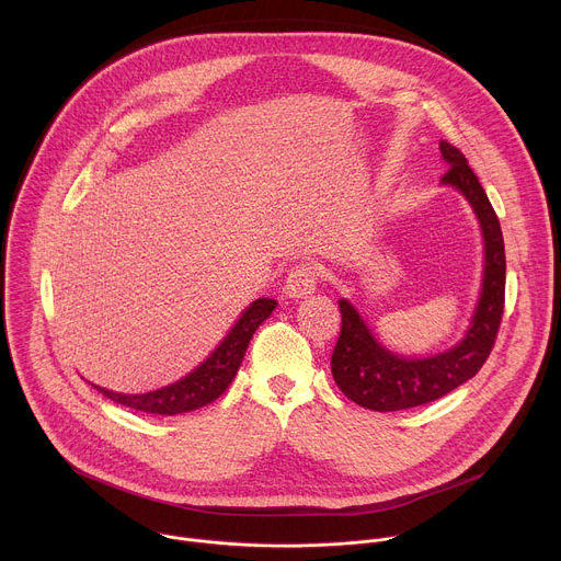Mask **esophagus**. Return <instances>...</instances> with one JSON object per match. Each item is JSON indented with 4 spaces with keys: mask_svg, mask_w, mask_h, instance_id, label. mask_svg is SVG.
<instances>
[{
    "mask_svg": "<svg viewBox=\"0 0 561 561\" xmlns=\"http://www.w3.org/2000/svg\"><path fill=\"white\" fill-rule=\"evenodd\" d=\"M317 290V275L308 264H297L284 284V293L288 299H304Z\"/></svg>",
    "mask_w": 561,
    "mask_h": 561,
    "instance_id": "esophagus-1",
    "label": "esophagus"
}]
</instances>
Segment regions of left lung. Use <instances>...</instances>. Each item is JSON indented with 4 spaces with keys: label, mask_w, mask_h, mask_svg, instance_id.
<instances>
[{
    "label": "left lung",
    "mask_w": 561,
    "mask_h": 561,
    "mask_svg": "<svg viewBox=\"0 0 561 561\" xmlns=\"http://www.w3.org/2000/svg\"><path fill=\"white\" fill-rule=\"evenodd\" d=\"M439 150L448 167L439 184L455 188L470 204L482 230L484 268L479 297L463 337L450 348L424 357H407L386 348L359 310L342 297L337 301L342 333L331 357V370L340 390L362 409L392 413L435 402L477 375L497 337L506 288L502 226L468 159L444 139Z\"/></svg>",
    "instance_id": "left-lung-1"
}]
</instances>
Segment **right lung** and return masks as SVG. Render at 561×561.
Wrapping results in <instances>:
<instances>
[{
	"mask_svg": "<svg viewBox=\"0 0 561 561\" xmlns=\"http://www.w3.org/2000/svg\"><path fill=\"white\" fill-rule=\"evenodd\" d=\"M275 308H277L275 299H268V297L255 299L251 306L242 310V314L234 319V324L230 327L226 337L215 346V351L188 375L180 377L169 386L128 394V392L102 388L91 381L89 383L95 386L108 399H113V402L141 413H150V415H182V413L204 409L213 404L215 399L232 383L255 331L266 322Z\"/></svg>",
	"mask_w": 561,
	"mask_h": 561,
	"instance_id": "add662e5",
	"label": "right lung"
}]
</instances>
